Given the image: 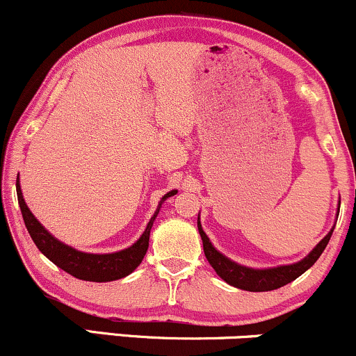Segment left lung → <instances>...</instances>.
Segmentation results:
<instances>
[{"label":"left lung","mask_w":356,"mask_h":356,"mask_svg":"<svg viewBox=\"0 0 356 356\" xmlns=\"http://www.w3.org/2000/svg\"><path fill=\"white\" fill-rule=\"evenodd\" d=\"M338 212H340V206H338ZM197 229L202 239L204 254H206L211 266L214 268V271L218 273V276L222 277L227 284L234 286V288L244 289V291L261 293V291H273V289L281 288V286L295 281L296 277L303 275L305 271H308V269L316 263V259L321 256V252L325 251L326 244H328V241L333 234L334 226L330 229L328 234H326L325 238H323L320 243L312 249V251H309V254L305 256L301 261H298V263H293V264H286V266H276V268H266V269H254V268L243 266V264L236 263V261H232L227 256H224L222 252H219L218 249L212 246L211 239L207 238V234L204 232L199 218H197Z\"/></svg>","instance_id":"1"}]
</instances>
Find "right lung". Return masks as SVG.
<instances>
[{
  "label": "right lung",
  "mask_w": 356,
  "mask_h": 356,
  "mask_svg": "<svg viewBox=\"0 0 356 356\" xmlns=\"http://www.w3.org/2000/svg\"><path fill=\"white\" fill-rule=\"evenodd\" d=\"M16 194H18L19 209H22L24 226H26L28 232H30L31 239L36 244V248L42 251L53 264L67 271L68 275L79 277L83 281H93V283H105V281H115L120 277L129 276L130 273L136 271V268L144 259L147 249H149V238L150 229L154 226V220L157 218L159 211H161L162 202L167 197H172L177 194V191L167 192L164 197L159 202L157 209H155L154 216L150 218L149 224H147L145 231L138 238L132 246L122 249L117 252H107V254H93V252H83L79 249L68 246V244L61 243L51 236L50 232L43 227V224L35 218L33 212L28 209L26 202L23 199L22 187H19V179L16 181Z\"/></svg>",
  "instance_id": "1"
}]
</instances>
